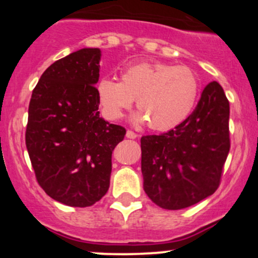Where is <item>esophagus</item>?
Listing matches in <instances>:
<instances>
[{
    "label": "esophagus",
    "mask_w": 258,
    "mask_h": 258,
    "mask_svg": "<svg viewBox=\"0 0 258 258\" xmlns=\"http://www.w3.org/2000/svg\"><path fill=\"white\" fill-rule=\"evenodd\" d=\"M126 137L127 138H130V139H136L138 137V135L136 132H133V131H131V130H127V132H126Z\"/></svg>",
    "instance_id": "obj_1"
}]
</instances>
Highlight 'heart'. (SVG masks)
Returning <instances> with one entry per match:
<instances>
[{
  "label": "heart",
  "mask_w": 258,
  "mask_h": 258,
  "mask_svg": "<svg viewBox=\"0 0 258 258\" xmlns=\"http://www.w3.org/2000/svg\"><path fill=\"white\" fill-rule=\"evenodd\" d=\"M200 91L198 75L184 65L161 61L128 67L121 82L103 78L97 93L109 120H119L137 98V122H149L156 131H167L182 123L193 110Z\"/></svg>",
  "instance_id": "obj_1"
}]
</instances>
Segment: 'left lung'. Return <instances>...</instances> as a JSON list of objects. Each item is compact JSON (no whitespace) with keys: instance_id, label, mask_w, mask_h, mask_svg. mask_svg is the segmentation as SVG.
Segmentation results:
<instances>
[{"instance_id":"left-lung-1","label":"left lung","mask_w":258,"mask_h":258,"mask_svg":"<svg viewBox=\"0 0 258 258\" xmlns=\"http://www.w3.org/2000/svg\"><path fill=\"white\" fill-rule=\"evenodd\" d=\"M229 148V102L212 81L182 123L141 138L144 191L166 210L199 203L220 186Z\"/></svg>"}]
</instances>
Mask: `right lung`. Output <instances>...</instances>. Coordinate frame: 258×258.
Listing matches in <instances>:
<instances>
[{"label": "right lung", "instance_id": "1", "mask_svg": "<svg viewBox=\"0 0 258 258\" xmlns=\"http://www.w3.org/2000/svg\"><path fill=\"white\" fill-rule=\"evenodd\" d=\"M100 49L49 65L31 94L25 143L35 176L52 199L73 207L99 201L110 185L111 154L126 130L99 116Z\"/></svg>", "mask_w": 258, "mask_h": 258}]
</instances>
